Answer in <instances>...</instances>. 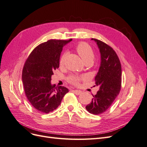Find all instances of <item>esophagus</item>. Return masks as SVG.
Instances as JSON below:
<instances>
[{"label":"esophagus","mask_w":147,"mask_h":147,"mask_svg":"<svg viewBox=\"0 0 147 147\" xmlns=\"http://www.w3.org/2000/svg\"><path fill=\"white\" fill-rule=\"evenodd\" d=\"M73 92H74L75 94L77 95H80L82 93V91L80 90H72Z\"/></svg>","instance_id":"1"}]
</instances>
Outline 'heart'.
I'll list each match as a JSON object with an SVG mask.
<instances>
[{"mask_svg": "<svg viewBox=\"0 0 147 147\" xmlns=\"http://www.w3.org/2000/svg\"><path fill=\"white\" fill-rule=\"evenodd\" d=\"M77 51L78 53L80 56L81 57L82 60L85 63H92L94 59V52H93L92 49L91 47L88 45L86 43H79L77 47ZM67 57V53H64L63 55L61 56V59L59 61V64L61 66H63L65 64V59ZM82 77L77 76V75H72L69 77V82L74 84H78L80 81L82 79Z\"/></svg>", "mask_w": 147, "mask_h": 147, "instance_id": "heart-1", "label": "heart"}]
</instances>
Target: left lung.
Segmentation results:
<instances>
[{
	"label": "left lung",
	"mask_w": 147,
	"mask_h": 147,
	"mask_svg": "<svg viewBox=\"0 0 147 147\" xmlns=\"http://www.w3.org/2000/svg\"><path fill=\"white\" fill-rule=\"evenodd\" d=\"M91 40L96 43L100 54V64L95 77L99 90L92 95V101L86 109L91 114L99 115L110 107L121 90V65L112 47L97 39Z\"/></svg>",
	"instance_id": "8db88e82"
}]
</instances>
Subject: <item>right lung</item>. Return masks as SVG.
I'll use <instances>...</instances> for the list:
<instances>
[{
	"label": "right lung",
	"mask_w": 147,
	"mask_h": 147,
	"mask_svg": "<svg viewBox=\"0 0 147 147\" xmlns=\"http://www.w3.org/2000/svg\"><path fill=\"white\" fill-rule=\"evenodd\" d=\"M72 41L50 40L35 48L26 60L22 80L26 97L38 112L48 113L61 104L69 90L51 83L53 71L59 68L63 48Z\"/></svg>",
	"instance_id": "obj_1"
}]
</instances>
